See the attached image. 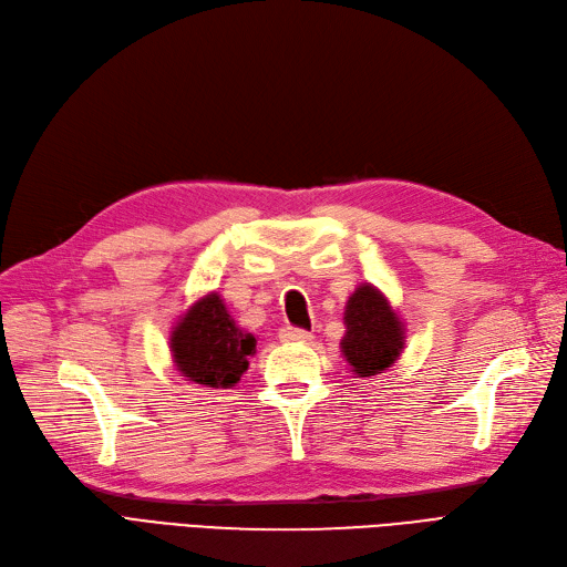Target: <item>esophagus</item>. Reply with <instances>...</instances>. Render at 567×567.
Masks as SVG:
<instances>
[{
    "instance_id": "1",
    "label": "esophagus",
    "mask_w": 567,
    "mask_h": 567,
    "mask_svg": "<svg viewBox=\"0 0 567 567\" xmlns=\"http://www.w3.org/2000/svg\"><path fill=\"white\" fill-rule=\"evenodd\" d=\"M279 338H281L284 342H309V340H311V333H309V330L288 326V328H284V330H281V336H279Z\"/></svg>"
}]
</instances>
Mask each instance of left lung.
<instances>
[{"mask_svg":"<svg viewBox=\"0 0 567 567\" xmlns=\"http://www.w3.org/2000/svg\"><path fill=\"white\" fill-rule=\"evenodd\" d=\"M344 326L347 333L340 349L359 378L382 373L403 351V321L375 286L361 284L351 292L344 307Z\"/></svg>","mask_w":567,"mask_h":567,"instance_id":"1","label":"left lung"}]
</instances>
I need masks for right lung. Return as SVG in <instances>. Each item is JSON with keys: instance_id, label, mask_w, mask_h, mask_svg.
Here are the masks:
<instances>
[{"instance_id": "add662e5", "label": "right lung", "mask_w": 567, "mask_h": 567, "mask_svg": "<svg viewBox=\"0 0 567 567\" xmlns=\"http://www.w3.org/2000/svg\"><path fill=\"white\" fill-rule=\"evenodd\" d=\"M171 354L178 373L189 382L227 389L248 370L256 338L229 317L218 292H208L171 330Z\"/></svg>"}]
</instances>
